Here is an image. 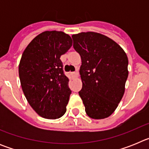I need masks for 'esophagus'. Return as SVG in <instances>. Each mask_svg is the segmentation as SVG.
<instances>
[{"label":"esophagus","instance_id":"obj_1","mask_svg":"<svg viewBox=\"0 0 149 149\" xmlns=\"http://www.w3.org/2000/svg\"><path fill=\"white\" fill-rule=\"evenodd\" d=\"M71 74H72L73 76H77V75H78V72H77V71H76V72H71Z\"/></svg>","mask_w":149,"mask_h":149}]
</instances>
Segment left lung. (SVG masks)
I'll use <instances>...</instances> for the list:
<instances>
[{
  "mask_svg": "<svg viewBox=\"0 0 149 149\" xmlns=\"http://www.w3.org/2000/svg\"><path fill=\"white\" fill-rule=\"evenodd\" d=\"M73 47L81 55L82 89L79 92L85 111L92 119L110 116L125 93L128 59L120 45L98 33L72 35Z\"/></svg>",
  "mask_w": 149,
  "mask_h": 149,
  "instance_id": "1",
  "label": "left lung"
}]
</instances>
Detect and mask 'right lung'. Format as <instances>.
<instances>
[{"label": "right lung", "instance_id": "obj_1", "mask_svg": "<svg viewBox=\"0 0 149 149\" xmlns=\"http://www.w3.org/2000/svg\"><path fill=\"white\" fill-rule=\"evenodd\" d=\"M70 36L62 31H45L24 51L18 65L23 93L40 116L59 119L66 112L72 91L60 60L72 47Z\"/></svg>", "mask_w": 149, "mask_h": 149}]
</instances>
